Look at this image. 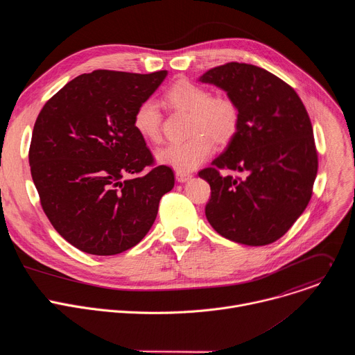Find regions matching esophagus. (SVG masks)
Listing matches in <instances>:
<instances>
[{
    "label": "esophagus",
    "mask_w": 355,
    "mask_h": 355,
    "mask_svg": "<svg viewBox=\"0 0 355 355\" xmlns=\"http://www.w3.org/2000/svg\"><path fill=\"white\" fill-rule=\"evenodd\" d=\"M191 177H192V174H189V173H181V171H177V173H175V178H177L178 182H185V181H188Z\"/></svg>",
    "instance_id": "esophagus-1"
}]
</instances>
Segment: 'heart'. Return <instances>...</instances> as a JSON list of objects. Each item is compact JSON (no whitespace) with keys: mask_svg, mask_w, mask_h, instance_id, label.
<instances>
[{"mask_svg":"<svg viewBox=\"0 0 355 355\" xmlns=\"http://www.w3.org/2000/svg\"><path fill=\"white\" fill-rule=\"evenodd\" d=\"M166 103L188 114L187 133L191 136L181 143H170L156 151L160 164L188 173L204 163L212 153L214 141L229 143L237 133L240 111L227 96H211V92L187 78L177 80L164 92ZM135 130L148 141L162 137V114L155 101L144 99L133 112Z\"/></svg>","mask_w":355,"mask_h":355,"instance_id":"1","label":"heart"}]
</instances>
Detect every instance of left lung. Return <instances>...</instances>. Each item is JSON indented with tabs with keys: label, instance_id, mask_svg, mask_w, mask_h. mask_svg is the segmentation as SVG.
I'll return each instance as SVG.
<instances>
[{
	"label": "left lung",
	"instance_id": "8db88e82",
	"mask_svg": "<svg viewBox=\"0 0 355 355\" xmlns=\"http://www.w3.org/2000/svg\"><path fill=\"white\" fill-rule=\"evenodd\" d=\"M227 92L240 111L234 137L212 166L200 170L211 185L205 215L223 237L266 245L282 237L306 209L318 174V151L305 105L272 73L226 63L199 78ZM243 172V178L220 171Z\"/></svg>",
	"mask_w": 355,
	"mask_h": 355
}]
</instances>
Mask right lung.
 <instances>
[{
	"label": "right lung",
	"mask_w": 355,
	"mask_h": 355,
	"mask_svg": "<svg viewBox=\"0 0 355 355\" xmlns=\"http://www.w3.org/2000/svg\"><path fill=\"white\" fill-rule=\"evenodd\" d=\"M167 71L95 70L50 98L33 126L29 166L40 205L58 233L94 256L136 245L153 226L174 173L156 166L133 112Z\"/></svg>",
	"instance_id": "right-lung-1"
}]
</instances>
